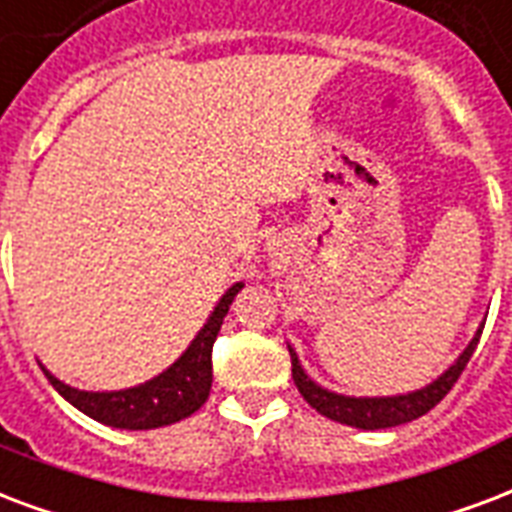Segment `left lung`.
Segmentation results:
<instances>
[{"instance_id":"8db88e82","label":"left lung","mask_w":512,"mask_h":512,"mask_svg":"<svg viewBox=\"0 0 512 512\" xmlns=\"http://www.w3.org/2000/svg\"><path fill=\"white\" fill-rule=\"evenodd\" d=\"M483 325L478 327V333L467 349L459 354V360L451 365V368L438 376L432 384L421 386L416 392H408V395H395V397H346L338 395V392H330L325 386H319L317 381H311L306 376V370L300 368V360L295 349L290 346L292 357V378H295V386L303 395L311 408H317L322 416L333 421H341V424H349V427L360 429H386L397 427V424H408V421L419 419L424 413H429L435 405L443 400V397L451 392V386L456 384V378L462 376V370L467 368V362L473 357L475 346L481 341Z\"/></svg>"}]
</instances>
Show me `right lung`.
I'll return each mask as SVG.
<instances>
[{
  "instance_id": "right-lung-1",
  "label": "right lung",
  "mask_w": 512,
  "mask_h": 512,
  "mask_svg": "<svg viewBox=\"0 0 512 512\" xmlns=\"http://www.w3.org/2000/svg\"><path fill=\"white\" fill-rule=\"evenodd\" d=\"M241 287H244L241 282L233 284L222 295L220 303L214 306L212 317L206 319V325L187 346L185 354L169 370H163L161 376L150 378L144 384L120 389V392H83V389H74V386L58 381L50 370H42L66 403H72L77 411H83L85 416H91L107 427L155 429L187 419L209 397V389H212V346L217 341V333H220L222 319L228 314L230 303L239 295Z\"/></svg>"
}]
</instances>
